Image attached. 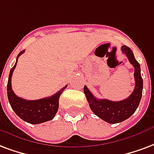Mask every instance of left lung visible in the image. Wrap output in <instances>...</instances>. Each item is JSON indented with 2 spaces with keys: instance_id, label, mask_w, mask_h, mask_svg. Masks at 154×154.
<instances>
[{
  "instance_id": "1",
  "label": "left lung",
  "mask_w": 154,
  "mask_h": 154,
  "mask_svg": "<svg viewBox=\"0 0 154 154\" xmlns=\"http://www.w3.org/2000/svg\"><path fill=\"white\" fill-rule=\"evenodd\" d=\"M121 50L135 68V86L129 97L121 101H111L105 99L98 100L86 86H84V94H86L92 112L102 120L110 124L119 123L129 118L140 104L143 91V79L141 77L140 63L135 60L133 52L128 46L122 45Z\"/></svg>"
}]
</instances>
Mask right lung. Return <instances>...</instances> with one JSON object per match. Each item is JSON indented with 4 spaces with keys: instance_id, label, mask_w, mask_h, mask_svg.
Masks as SVG:
<instances>
[{
    "instance_id": "right-lung-1",
    "label": "right lung",
    "mask_w": 154,
    "mask_h": 154,
    "mask_svg": "<svg viewBox=\"0 0 154 154\" xmlns=\"http://www.w3.org/2000/svg\"><path fill=\"white\" fill-rule=\"evenodd\" d=\"M24 53V51H21L16 59V63L10 69L9 79L7 83V95L10 106L14 112L19 118L25 122L31 124H39L52 120L56 114L59 109V99L68 85L63 87L56 94L51 97L43 98L41 100H27L18 97L14 94L11 87V77L16 67L19 57Z\"/></svg>"
}]
</instances>
